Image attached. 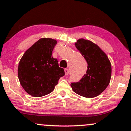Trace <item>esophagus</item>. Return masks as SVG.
<instances>
[{"instance_id": "esophagus-1", "label": "esophagus", "mask_w": 131, "mask_h": 131, "mask_svg": "<svg viewBox=\"0 0 131 131\" xmlns=\"http://www.w3.org/2000/svg\"><path fill=\"white\" fill-rule=\"evenodd\" d=\"M64 73H65V75H68L69 74V70L68 68H65L64 69Z\"/></svg>"}]
</instances>
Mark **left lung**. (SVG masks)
Listing matches in <instances>:
<instances>
[{
    "mask_svg": "<svg viewBox=\"0 0 131 131\" xmlns=\"http://www.w3.org/2000/svg\"><path fill=\"white\" fill-rule=\"evenodd\" d=\"M75 46L87 63L86 74L78 82L71 83L73 90L80 95L93 98L100 95L110 83L112 68L106 54L92 41L80 39Z\"/></svg>",
    "mask_w": 131,
    "mask_h": 131,
    "instance_id": "8db88e82",
    "label": "left lung"
}]
</instances>
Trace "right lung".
Instances as JSON below:
<instances>
[{
    "label": "right lung",
    "mask_w": 131,
    "mask_h": 131,
    "mask_svg": "<svg viewBox=\"0 0 131 131\" xmlns=\"http://www.w3.org/2000/svg\"><path fill=\"white\" fill-rule=\"evenodd\" d=\"M56 43L54 39L41 38L26 51L19 61V82L24 90L33 97L50 93L64 75L57 59L52 56Z\"/></svg>",
    "instance_id": "add662e5"
}]
</instances>
